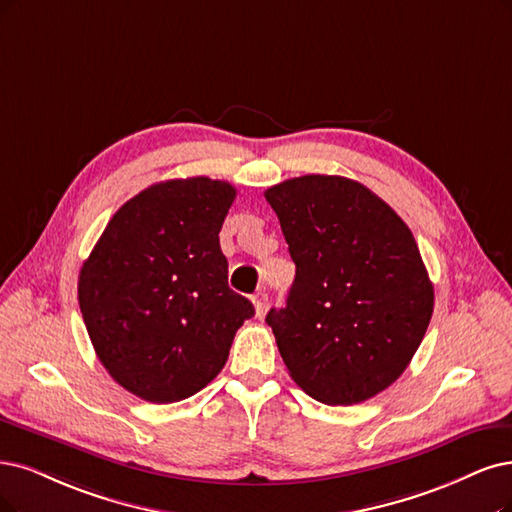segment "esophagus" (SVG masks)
<instances>
[{
    "label": "esophagus",
    "mask_w": 512,
    "mask_h": 512,
    "mask_svg": "<svg viewBox=\"0 0 512 512\" xmlns=\"http://www.w3.org/2000/svg\"><path fill=\"white\" fill-rule=\"evenodd\" d=\"M253 306H255V314L261 318L268 310V293L266 291H257L253 295Z\"/></svg>",
    "instance_id": "34e87169"
}]
</instances>
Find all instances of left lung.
<instances>
[{
  "mask_svg": "<svg viewBox=\"0 0 512 512\" xmlns=\"http://www.w3.org/2000/svg\"><path fill=\"white\" fill-rule=\"evenodd\" d=\"M295 261L287 306L270 310L295 384L325 405H356L407 369L434 289L405 221L363 183L304 175L266 189Z\"/></svg>",
  "mask_w": 512,
  "mask_h": 512,
  "instance_id": "8db88e82",
  "label": "left lung"
}]
</instances>
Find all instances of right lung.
Returning <instances> with one entry per match:
<instances>
[{
  "label": "right lung",
  "instance_id": "right-lung-1",
  "mask_svg": "<svg viewBox=\"0 0 512 512\" xmlns=\"http://www.w3.org/2000/svg\"><path fill=\"white\" fill-rule=\"evenodd\" d=\"M236 198L227 181H162L111 217L78 282L99 361L149 403H177L213 382L255 314L227 287L219 232Z\"/></svg>",
  "mask_w": 512,
  "mask_h": 512
}]
</instances>
